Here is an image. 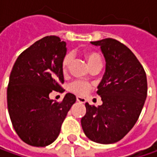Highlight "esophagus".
<instances>
[{"label": "esophagus", "mask_w": 157, "mask_h": 157, "mask_svg": "<svg viewBox=\"0 0 157 157\" xmlns=\"http://www.w3.org/2000/svg\"><path fill=\"white\" fill-rule=\"evenodd\" d=\"M76 100L79 103H82V104H84L86 102V99L84 98H82V97H76Z\"/></svg>", "instance_id": "1"}]
</instances>
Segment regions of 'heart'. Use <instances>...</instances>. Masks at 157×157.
Segmentation results:
<instances>
[{
	"label": "heart",
	"mask_w": 157,
	"mask_h": 157,
	"mask_svg": "<svg viewBox=\"0 0 157 157\" xmlns=\"http://www.w3.org/2000/svg\"><path fill=\"white\" fill-rule=\"evenodd\" d=\"M85 57L88 63H89V66H90L96 61H102L100 55L98 52H86ZM72 59H73V56L71 53H67L63 57L62 62H61L62 71L66 72L68 69L69 66L71 64ZM68 88H69V90L73 93L82 96L89 91V90L90 89V84L83 80H76V81L72 82L69 84Z\"/></svg>",
	"instance_id": "b5f03b06"
}]
</instances>
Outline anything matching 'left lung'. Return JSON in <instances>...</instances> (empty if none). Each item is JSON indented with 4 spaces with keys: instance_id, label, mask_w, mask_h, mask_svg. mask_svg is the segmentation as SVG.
<instances>
[{
    "instance_id": "left-lung-1",
    "label": "left lung",
    "mask_w": 157,
    "mask_h": 157,
    "mask_svg": "<svg viewBox=\"0 0 157 157\" xmlns=\"http://www.w3.org/2000/svg\"><path fill=\"white\" fill-rule=\"evenodd\" d=\"M100 46L105 72L97 93L103 104L86 103L81 119L85 135L92 141L111 144L120 140L139 119L147 93L145 70L128 47L113 38L90 42Z\"/></svg>"
}]
</instances>
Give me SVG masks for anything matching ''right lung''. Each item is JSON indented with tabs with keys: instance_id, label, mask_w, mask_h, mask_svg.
<instances>
[{
	"instance_id": "right-lung-1",
	"label": "right lung",
	"mask_w": 157,
	"mask_h": 157,
	"mask_svg": "<svg viewBox=\"0 0 157 157\" xmlns=\"http://www.w3.org/2000/svg\"><path fill=\"white\" fill-rule=\"evenodd\" d=\"M66 53V42L47 36L24 50L13 66L7 90L9 113L17 135L31 146L45 147L56 140L76 101L71 93L61 102L49 98L53 90L64 91L60 84Z\"/></svg>"
}]
</instances>
